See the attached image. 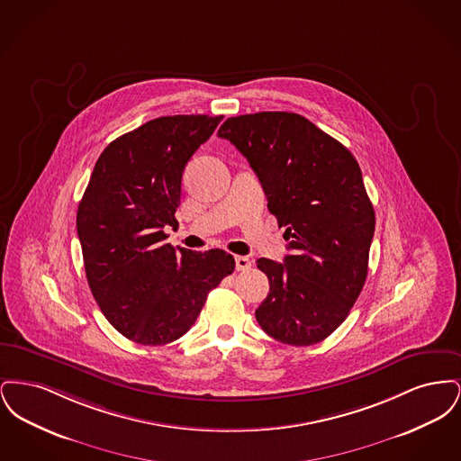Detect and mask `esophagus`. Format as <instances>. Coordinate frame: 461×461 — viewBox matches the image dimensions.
<instances>
[{
	"instance_id": "34e87169",
	"label": "esophagus",
	"mask_w": 461,
	"mask_h": 461,
	"mask_svg": "<svg viewBox=\"0 0 461 461\" xmlns=\"http://www.w3.org/2000/svg\"><path fill=\"white\" fill-rule=\"evenodd\" d=\"M235 266H237V271H247V269H250V259L249 258H245V256H237L235 258Z\"/></svg>"
}]
</instances>
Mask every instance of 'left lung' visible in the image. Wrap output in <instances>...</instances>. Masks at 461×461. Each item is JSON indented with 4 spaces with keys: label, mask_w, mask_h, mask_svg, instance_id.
Masks as SVG:
<instances>
[{
    "label": "left lung",
    "mask_w": 461,
    "mask_h": 461,
    "mask_svg": "<svg viewBox=\"0 0 461 461\" xmlns=\"http://www.w3.org/2000/svg\"><path fill=\"white\" fill-rule=\"evenodd\" d=\"M218 136L249 160L269 212L285 226L284 263L258 259L269 280L258 323L288 346L318 344L348 318L368 275L375 211L359 164L292 112L230 117Z\"/></svg>",
    "instance_id": "8db88e82"
}]
</instances>
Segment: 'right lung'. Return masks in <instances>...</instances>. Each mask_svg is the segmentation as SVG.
Here are the masks:
<instances>
[{"label": "right lung", "mask_w": 461, "mask_h": 461, "mask_svg": "<svg viewBox=\"0 0 461 461\" xmlns=\"http://www.w3.org/2000/svg\"><path fill=\"white\" fill-rule=\"evenodd\" d=\"M222 115H167L113 140L77 207L91 294L110 325L143 346L169 344L195 323L207 294L233 273L231 254L166 243L186 162Z\"/></svg>", "instance_id": "add662e5"}]
</instances>
